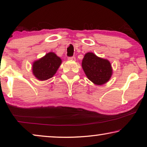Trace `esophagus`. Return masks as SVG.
Instances as JSON below:
<instances>
[{"instance_id": "1", "label": "esophagus", "mask_w": 147, "mask_h": 147, "mask_svg": "<svg viewBox=\"0 0 147 147\" xmlns=\"http://www.w3.org/2000/svg\"><path fill=\"white\" fill-rule=\"evenodd\" d=\"M68 59H69V60H71V61H75L76 60V58H75V57H74V56L69 57Z\"/></svg>"}]
</instances>
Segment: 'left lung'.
<instances>
[{
	"mask_svg": "<svg viewBox=\"0 0 147 147\" xmlns=\"http://www.w3.org/2000/svg\"><path fill=\"white\" fill-rule=\"evenodd\" d=\"M82 65L88 79L96 85H102L106 83L112 74L109 61L98 58L92 53L85 54Z\"/></svg>",
	"mask_w": 147,
	"mask_h": 147,
	"instance_id": "1",
	"label": "left lung"
}]
</instances>
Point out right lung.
Masks as SVG:
<instances>
[{"label": "right lung", "instance_id": "right-lung-1", "mask_svg": "<svg viewBox=\"0 0 147 147\" xmlns=\"http://www.w3.org/2000/svg\"><path fill=\"white\" fill-rule=\"evenodd\" d=\"M61 63L60 58L57 56L56 54L49 53L34 62L32 71L34 76L39 80H46L55 74Z\"/></svg>", "mask_w": 147, "mask_h": 147}]
</instances>
